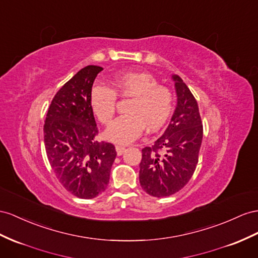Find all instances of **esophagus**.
Segmentation results:
<instances>
[{"label":"esophagus","instance_id":"esophagus-1","mask_svg":"<svg viewBox=\"0 0 258 258\" xmlns=\"http://www.w3.org/2000/svg\"><path fill=\"white\" fill-rule=\"evenodd\" d=\"M115 150H116V153H117V155L118 156H121L125 150H126V148H125L124 146H121V145H116L115 146Z\"/></svg>","mask_w":258,"mask_h":258}]
</instances>
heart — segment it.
I'll list each match as a JSON object with an SVG mask.
<instances>
[{
	"label": "heart",
	"mask_w": 258,
	"mask_h": 258,
	"mask_svg": "<svg viewBox=\"0 0 258 258\" xmlns=\"http://www.w3.org/2000/svg\"><path fill=\"white\" fill-rule=\"evenodd\" d=\"M116 96L131 99L126 115L105 131V138L128 144L142 134L145 126L155 132L167 122L173 107V95L167 86L159 85L148 72H124L113 78V89L98 85L92 88L90 104L98 120L110 124L113 120Z\"/></svg>",
	"instance_id": "obj_1"
}]
</instances>
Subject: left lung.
Instances as JSON below:
<instances>
[{
    "label": "left lung",
    "mask_w": 258,
    "mask_h": 258,
    "mask_svg": "<svg viewBox=\"0 0 258 258\" xmlns=\"http://www.w3.org/2000/svg\"><path fill=\"white\" fill-rule=\"evenodd\" d=\"M177 102L167 130L153 146L142 149L140 183L147 194L166 197L186 185L198 162L203 124L198 104L186 84L172 75Z\"/></svg>",
    "instance_id": "8db88e82"
}]
</instances>
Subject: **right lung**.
Here are the masks:
<instances>
[{
    "label": "right lung",
    "mask_w": 258,
    "mask_h": 258,
    "mask_svg": "<svg viewBox=\"0 0 258 258\" xmlns=\"http://www.w3.org/2000/svg\"><path fill=\"white\" fill-rule=\"evenodd\" d=\"M103 69L88 65L56 92L44 121V147L52 170L74 196L90 200L104 192L116 157L114 145L96 140L91 88Z\"/></svg>",
    "instance_id": "obj_1"
}]
</instances>
